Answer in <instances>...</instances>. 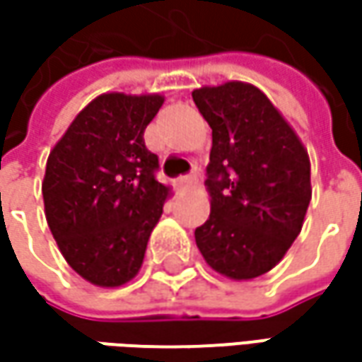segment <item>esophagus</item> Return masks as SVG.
<instances>
[{"label":"esophagus","mask_w":362,"mask_h":362,"mask_svg":"<svg viewBox=\"0 0 362 362\" xmlns=\"http://www.w3.org/2000/svg\"><path fill=\"white\" fill-rule=\"evenodd\" d=\"M197 183H199V179H197V175H187V177H181L179 179V185L185 189H195L197 187Z\"/></svg>","instance_id":"1"}]
</instances>
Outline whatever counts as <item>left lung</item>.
I'll return each mask as SVG.
<instances>
[{
	"instance_id": "obj_1",
	"label": "left lung",
	"mask_w": 362,
	"mask_h": 362,
	"mask_svg": "<svg viewBox=\"0 0 362 362\" xmlns=\"http://www.w3.org/2000/svg\"><path fill=\"white\" fill-rule=\"evenodd\" d=\"M191 96L214 139L205 179L211 211L195 242L211 270L254 280L280 264L304 226L313 199L308 151L250 82L202 86Z\"/></svg>"
}]
</instances>
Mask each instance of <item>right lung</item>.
<instances>
[{
	"instance_id": "obj_1",
	"label": "right lung",
	"mask_w": 362,
	"mask_h": 362,
	"mask_svg": "<svg viewBox=\"0 0 362 362\" xmlns=\"http://www.w3.org/2000/svg\"><path fill=\"white\" fill-rule=\"evenodd\" d=\"M163 103V94L105 92L49 151L46 221L68 266L94 286L119 288L139 274L171 197L155 179L159 159L143 139Z\"/></svg>"
}]
</instances>
